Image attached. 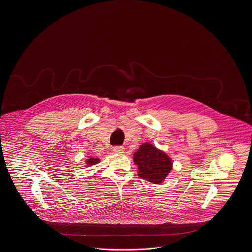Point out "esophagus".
I'll list each match as a JSON object with an SVG mask.
<instances>
[{"instance_id":"obj_1","label":"esophagus","mask_w":252,"mask_h":252,"mask_svg":"<svg viewBox=\"0 0 252 252\" xmlns=\"http://www.w3.org/2000/svg\"><path fill=\"white\" fill-rule=\"evenodd\" d=\"M113 151L116 154H123L125 152V148L123 146H117V147H114Z\"/></svg>"}]
</instances>
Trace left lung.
<instances>
[{
  "label": "left lung",
  "mask_w": 252,
  "mask_h": 252,
  "mask_svg": "<svg viewBox=\"0 0 252 252\" xmlns=\"http://www.w3.org/2000/svg\"><path fill=\"white\" fill-rule=\"evenodd\" d=\"M140 178L153 184H162L172 171L173 161L165 152L146 142L133 154Z\"/></svg>",
  "instance_id": "8db88e82"
}]
</instances>
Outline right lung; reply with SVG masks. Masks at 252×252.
Returning a JSON list of instances; mask_svg holds the SVG:
<instances>
[{"label":"right lung","instance_id":"right-lung-1","mask_svg":"<svg viewBox=\"0 0 252 252\" xmlns=\"http://www.w3.org/2000/svg\"><path fill=\"white\" fill-rule=\"evenodd\" d=\"M98 162H100V159H99L98 158H87V159L85 160V167L93 166V165H94V164H96V163H98Z\"/></svg>","mask_w":252,"mask_h":252}]
</instances>
